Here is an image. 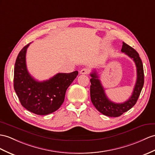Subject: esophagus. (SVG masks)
Instances as JSON below:
<instances>
[{
    "label": "esophagus",
    "instance_id": "34e87169",
    "mask_svg": "<svg viewBox=\"0 0 155 155\" xmlns=\"http://www.w3.org/2000/svg\"><path fill=\"white\" fill-rule=\"evenodd\" d=\"M89 72V70L87 68H83L80 71V74H88Z\"/></svg>",
    "mask_w": 155,
    "mask_h": 155
}]
</instances>
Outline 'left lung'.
Segmentation results:
<instances>
[{"label":"left lung","instance_id":"8db88e82","mask_svg":"<svg viewBox=\"0 0 155 155\" xmlns=\"http://www.w3.org/2000/svg\"><path fill=\"white\" fill-rule=\"evenodd\" d=\"M121 51L133 59L137 68V81L130 98L123 103H115L108 99L96 71L90 74V95L93 104L102 114L110 117H118L129 110L137 103L144 84V71L141 59L134 48L123 42Z\"/></svg>","mask_w":155,"mask_h":155}]
</instances>
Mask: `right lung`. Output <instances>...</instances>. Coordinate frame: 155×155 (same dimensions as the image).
Returning <instances> with one entry per match:
<instances>
[{"mask_svg":"<svg viewBox=\"0 0 155 155\" xmlns=\"http://www.w3.org/2000/svg\"><path fill=\"white\" fill-rule=\"evenodd\" d=\"M29 44L21 49L14 66V88L21 104L37 115H47L57 110L64 101L68 87L78 71L58 73L48 80L38 81L28 72L25 55Z\"/></svg>","mask_w":155,"mask_h":155,"instance_id":"1","label":"right lung"}]
</instances>
